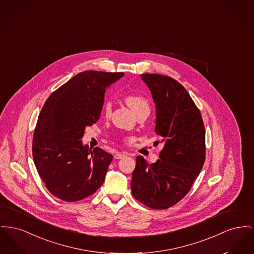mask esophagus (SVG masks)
I'll return each mask as SVG.
<instances>
[{
    "instance_id": "1",
    "label": "esophagus",
    "mask_w": 254,
    "mask_h": 254,
    "mask_svg": "<svg viewBox=\"0 0 254 254\" xmlns=\"http://www.w3.org/2000/svg\"><path fill=\"white\" fill-rule=\"evenodd\" d=\"M125 156H127L126 153H116L115 156H114V158H115V159H121V158H123V157H125Z\"/></svg>"
}]
</instances>
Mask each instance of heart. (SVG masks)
Masks as SVG:
<instances>
[{
    "label": "heart",
    "instance_id": "b5f03b06",
    "mask_svg": "<svg viewBox=\"0 0 254 254\" xmlns=\"http://www.w3.org/2000/svg\"><path fill=\"white\" fill-rule=\"evenodd\" d=\"M125 101L127 103V105L130 107V109L133 111L135 115L143 112V111H149V104L148 100L141 96V95H127L125 98ZM104 115L106 118H109L112 112V106L110 103H106L104 105ZM132 139L128 138L127 141L130 142Z\"/></svg>",
    "mask_w": 254,
    "mask_h": 254
}]
</instances>
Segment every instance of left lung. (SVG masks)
<instances>
[{
    "instance_id": "1",
    "label": "left lung",
    "mask_w": 254,
    "mask_h": 254,
    "mask_svg": "<svg viewBox=\"0 0 254 254\" xmlns=\"http://www.w3.org/2000/svg\"><path fill=\"white\" fill-rule=\"evenodd\" d=\"M141 78L155 104V133L164 147L155 163L136 157L131 192L148 207L167 209L186 195L202 169L204 125L189 93L176 79L158 74H144Z\"/></svg>"
}]
</instances>
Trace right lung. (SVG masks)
I'll use <instances>...</instances> for the list:
<instances>
[{"label": "right lung", "instance_id": "add662e5", "mask_svg": "<svg viewBox=\"0 0 254 254\" xmlns=\"http://www.w3.org/2000/svg\"><path fill=\"white\" fill-rule=\"evenodd\" d=\"M124 73L85 71L56 90L46 101L32 140V156L51 194L68 202L94 194L104 183L113 156L93 150L81 138L100 119L105 89Z\"/></svg>", "mask_w": 254, "mask_h": 254}]
</instances>
